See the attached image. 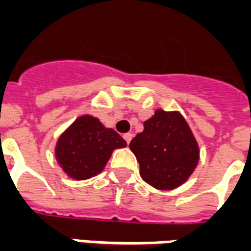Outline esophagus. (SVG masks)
<instances>
[{
	"instance_id": "esophagus-1",
	"label": "esophagus",
	"mask_w": 251,
	"mask_h": 251,
	"mask_svg": "<svg viewBox=\"0 0 251 251\" xmlns=\"http://www.w3.org/2000/svg\"><path fill=\"white\" fill-rule=\"evenodd\" d=\"M123 137H124V140L127 141V144H129V141H131V139H132V133H126Z\"/></svg>"
}]
</instances>
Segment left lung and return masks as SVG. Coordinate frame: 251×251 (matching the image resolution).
I'll return each instance as SVG.
<instances>
[{"instance_id": "left-lung-1", "label": "left lung", "mask_w": 251, "mask_h": 251, "mask_svg": "<svg viewBox=\"0 0 251 251\" xmlns=\"http://www.w3.org/2000/svg\"><path fill=\"white\" fill-rule=\"evenodd\" d=\"M129 148L140 165L141 178L156 189L180 186L199 163V146L186 122L177 112L157 110L144 123Z\"/></svg>"}]
</instances>
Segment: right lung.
Returning a JSON list of instances; mask_svg holds the SVG:
<instances>
[{"mask_svg": "<svg viewBox=\"0 0 251 251\" xmlns=\"http://www.w3.org/2000/svg\"><path fill=\"white\" fill-rule=\"evenodd\" d=\"M126 146L123 137L98 119L80 116L59 137L55 156L70 177L86 180L101 172L112 151Z\"/></svg>", "mask_w": 251, "mask_h": 251, "instance_id": "right-lung-1", "label": "right lung"}]
</instances>
